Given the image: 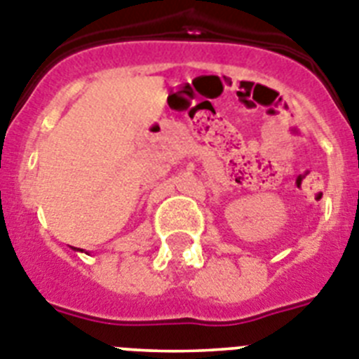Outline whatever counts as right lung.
Returning <instances> with one entry per match:
<instances>
[{"label":"right lung","mask_w":359,"mask_h":359,"mask_svg":"<svg viewBox=\"0 0 359 359\" xmlns=\"http://www.w3.org/2000/svg\"><path fill=\"white\" fill-rule=\"evenodd\" d=\"M72 249H74V250H81V249H76V247H72ZM81 252H83V250H81Z\"/></svg>","instance_id":"1"}]
</instances>
